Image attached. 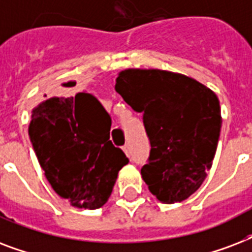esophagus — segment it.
<instances>
[{"label": "esophagus", "mask_w": 252, "mask_h": 252, "mask_svg": "<svg viewBox=\"0 0 252 252\" xmlns=\"http://www.w3.org/2000/svg\"><path fill=\"white\" fill-rule=\"evenodd\" d=\"M123 150H124V153L126 154V157H129V156H130L129 146H128V145H124V146H123Z\"/></svg>", "instance_id": "34e87169"}]
</instances>
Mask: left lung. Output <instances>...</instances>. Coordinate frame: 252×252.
<instances>
[{"mask_svg": "<svg viewBox=\"0 0 252 252\" xmlns=\"http://www.w3.org/2000/svg\"><path fill=\"white\" fill-rule=\"evenodd\" d=\"M115 90L142 120L150 141L142 179L159 201H183L212 167L220 130L217 95L193 78L159 69H126Z\"/></svg>", "mask_w": 252, "mask_h": 252, "instance_id": "1", "label": "left lung"}]
</instances>
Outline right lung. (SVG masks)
Instances as JSON below:
<instances>
[{
	"mask_svg": "<svg viewBox=\"0 0 252 252\" xmlns=\"http://www.w3.org/2000/svg\"><path fill=\"white\" fill-rule=\"evenodd\" d=\"M111 118L94 95L41 99L29 134L45 178L73 207L98 209L129 159L110 141Z\"/></svg>",
	"mask_w": 252,
	"mask_h": 252,
	"instance_id": "obj_1",
	"label": "right lung"
}]
</instances>
